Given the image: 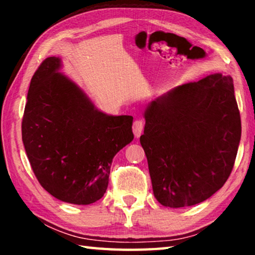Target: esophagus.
I'll use <instances>...</instances> for the list:
<instances>
[{"instance_id": "obj_1", "label": "esophagus", "mask_w": 255, "mask_h": 255, "mask_svg": "<svg viewBox=\"0 0 255 255\" xmlns=\"http://www.w3.org/2000/svg\"><path fill=\"white\" fill-rule=\"evenodd\" d=\"M143 129H144V123L141 122V120H135L132 125V131L135 133V137H139L141 135V132H143Z\"/></svg>"}]
</instances>
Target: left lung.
<instances>
[{"mask_svg":"<svg viewBox=\"0 0 255 255\" xmlns=\"http://www.w3.org/2000/svg\"><path fill=\"white\" fill-rule=\"evenodd\" d=\"M144 118L139 140L159 204H200L225 184L242 131L232 76L216 73L176 86L150 102Z\"/></svg>","mask_w":255,"mask_h":255,"instance_id":"obj_1","label":"left lung"}]
</instances>
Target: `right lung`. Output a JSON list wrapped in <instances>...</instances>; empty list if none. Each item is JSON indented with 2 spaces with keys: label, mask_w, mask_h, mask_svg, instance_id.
Returning a JSON list of instances; mask_svg holds the SVG:
<instances>
[{
  "label": "right lung",
  "mask_w": 255,
  "mask_h": 255,
  "mask_svg": "<svg viewBox=\"0 0 255 255\" xmlns=\"http://www.w3.org/2000/svg\"><path fill=\"white\" fill-rule=\"evenodd\" d=\"M46 58L30 82L22 141L41 187L58 200L90 205L107 191L112 159L133 139L131 116L107 115Z\"/></svg>",
  "instance_id": "right-lung-1"
}]
</instances>
